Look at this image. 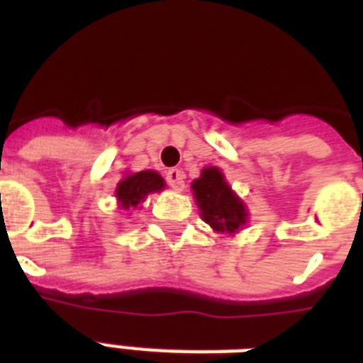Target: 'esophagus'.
Listing matches in <instances>:
<instances>
[{"instance_id": "esophagus-1", "label": "esophagus", "mask_w": 363, "mask_h": 363, "mask_svg": "<svg viewBox=\"0 0 363 363\" xmlns=\"http://www.w3.org/2000/svg\"><path fill=\"white\" fill-rule=\"evenodd\" d=\"M165 179L169 182V186L175 188V190H182V188H184V173H182L181 169H177V167L167 171V173H165Z\"/></svg>"}]
</instances>
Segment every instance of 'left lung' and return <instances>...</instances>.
I'll return each instance as SVG.
<instances>
[{"label":"left lung","instance_id":"1","mask_svg":"<svg viewBox=\"0 0 363 363\" xmlns=\"http://www.w3.org/2000/svg\"><path fill=\"white\" fill-rule=\"evenodd\" d=\"M201 218L218 233H238L247 224L248 213L242 199L235 196L218 167H205L192 182Z\"/></svg>","mask_w":363,"mask_h":363}]
</instances>
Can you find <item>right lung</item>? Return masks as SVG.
<instances>
[{"mask_svg":"<svg viewBox=\"0 0 363 363\" xmlns=\"http://www.w3.org/2000/svg\"><path fill=\"white\" fill-rule=\"evenodd\" d=\"M165 188L164 179L156 171H139L125 175L118 186H116V199H118V209L131 211L137 209L145 201L148 194L162 192Z\"/></svg>","mask_w":363,"mask_h":363,"instance_id":"right-lung-1","label":"right lung"}]
</instances>
